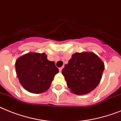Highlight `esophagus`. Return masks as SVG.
<instances>
[{
    "label": "esophagus",
    "instance_id": "1",
    "mask_svg": "<svg viewBox=\"0 0 121 121\" xmlns=\"http://www.w3.org/2000/svg\"><path fill=\"white\" fill-rule=\"evenodd\" d=\"M63 67H61V68H59V71H62V69H63Z\"/></svg>",
    "mask_w": 121,
    "mask_h": 121
}]
</instances>
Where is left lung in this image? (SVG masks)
<instances>
[{
	"label": "left lung",
	"mask_w": 121,
	"mask_h": 121,
	"mask_svg": "<svg viewBox=\"0 0 121 121\" xmlns=\"http://www.w3.org/2000/svg\"><path fill=\"white\" fill-rule=\"evenodd\" d=\"M104 65L93 52L75 53L62 69L68 87L73 93H90L99 83Z\"/></svg>",
	"instance_id": "left-lung-1"
}]
</instances>
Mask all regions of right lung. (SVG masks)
I'll list each match as a JSON object with an SVG mask.
<instances>
[{"mask_svg": "<svg viewBox=\"0 0 121 121\" xmlns=\"http://www.w3.org/2000/svg\"><path fill=\"white\" fill-rule=\"evenodd\" d=\"M17 76L22 86L30 93H44L49 89L54 76L59 72L54 61L45 53H28L15 62Z\"/></svg>", "mask_w": 121, "mask_h": 121, "instance_id": "obj_1", "label": "right lung"}]
</instances>
